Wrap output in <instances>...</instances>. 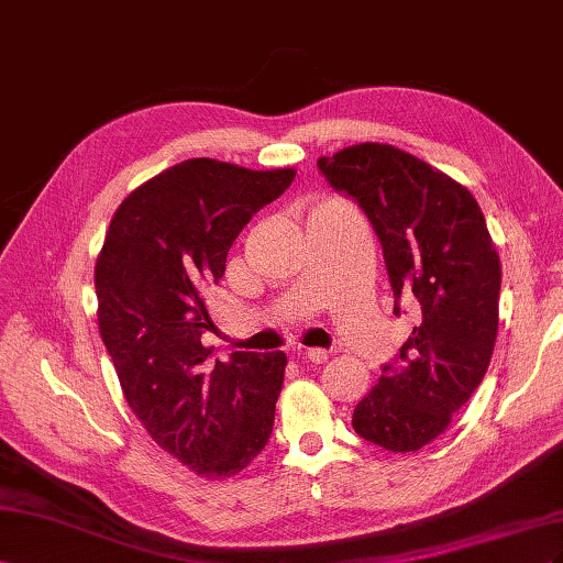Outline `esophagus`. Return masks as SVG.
I'll return each instance as SVG.
<instances>
[{"label":"esophagus","instance_id":"obj_1","mask_svg":"<svg viewBox=\"0 0 563 563\" xmlns=\"http://www.w3.org/2000/svg\"><path fill=\"white\" fill-rule=\"evenodd\" d=\"M303 358H309L316 365H323L330 358V353L325 349H307L303 351Z\"/></svg>","mask_w":563,"mask_h":563}]
</instances>
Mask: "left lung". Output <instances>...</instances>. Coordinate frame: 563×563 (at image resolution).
I'll list each match as a JSON object with an SVG mask.
<instances>
[{
  "label": "left lung",
  "mask_w": 563,
  "mask_h": 563,
  "mask_svg": "<svg viewBox=\"0 0 563 563\" xmlns=\"http://www.w3.org/2000/svg\"><path fill=\"white\" fill-rule=\"evenodd\" d=\"M318 167L371 219L394 313L408 301L417 318L400 361L382 367L351 424L384 451H420L451 427L488 371L500 256L472 192L420 157L365 141L318 157Z\"/></svg>",
  "instance_id": "1"
}]
</instances>
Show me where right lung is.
<instances>
[{
    "mask_svg": "<svg viewBox=\"0 0 563 563\" xmlns=\"http://www.w3.org/2000/svg\"><path fill=\"white\" fill-rule=\"evenodd\" d=\"M295 174L184 159L122 200L96 260L99 332L126 404L165 453L210 481L264 451L287 358L233 351L212 363L205 290L221 280L252 214Z\"/></svg>",
    "mask_w": 563,
    "mask_h": 563,
    "instance_id": "1",
    "label": "right lung"
}]
</instances>
